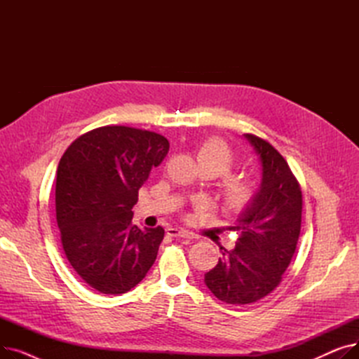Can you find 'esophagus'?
Returning <instances> with one entry per match:
<instances>
[{
    "mask_svg": "<svg viewBox=\"0 0 359 359\" xmlns=\"http://www.w3.org/2000/svg\"><path fill=\"white\" fill-rule=\"evenodd\" d=\"M167 234L170 237H183V238H192V234L186 230L182 229H167Z\"/></svg>",
    "mask_w": 359,
    "mask_h": 359,
    "instance_id": "1",
    "label": "esophagus"
}]
</instances>
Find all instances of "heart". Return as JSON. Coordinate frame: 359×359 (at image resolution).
<instances>
[{
	"label": "heart",
	"instance_id": "b5f03b06",
	"mask_svg": "<svg viewBox=\"0 0 359 359\" xmlns=\"http://www.w3.org/2000/svg\"><path fill=\"white\" fill-rule=\"evenodd\" d=\"M198 163L201 168H211L219 176L229 173L234 165V154L229 145L219 140L203 142L198 149ZM256 194L255 182L248 177H230L224 182L221 199L229 210L241 211L253 201Z\"/></svg>",
	"mask_w": 359,
	"mask_h": 359
}]
</instances>
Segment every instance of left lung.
<instances>
[{"label": "left lung", "instance_id": "obj_1", "mask_svg": "<svg viewBox=\"0 0 359 359\" xmlns=\"http://www.w3.org/2000/svg\"><path fill=\"white\" fill-rule=\"evenodd\" d=\"M253 147L262 179L236 224V248L222 252L205 273V285L222 303L250 304L272 292L294 256L301 230L303 195L285 158L265 140L243 135Z\"/></svg>", "mask_w": 359, "mask_h": 359}]
</instances>
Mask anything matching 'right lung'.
Masks as SVG:
<instances>
[{"mask_svg": "<svg viewBox=\"0 0 359 359\" xmlns=\"http://www.w3.org/2000/svg\"><path fill=\"white\" fill-rule=\"evenodd\" d=\"M156 132L103 126L75 140L56 172V222L65 256L91 288L118 295L156 262L163 227L132 225V208L153 167L168 153Z\"/></svg>", "mask_w": 359, "mask_h": 359, "instance_id": "obj_1", "label": "right lung"}]
</instances>
